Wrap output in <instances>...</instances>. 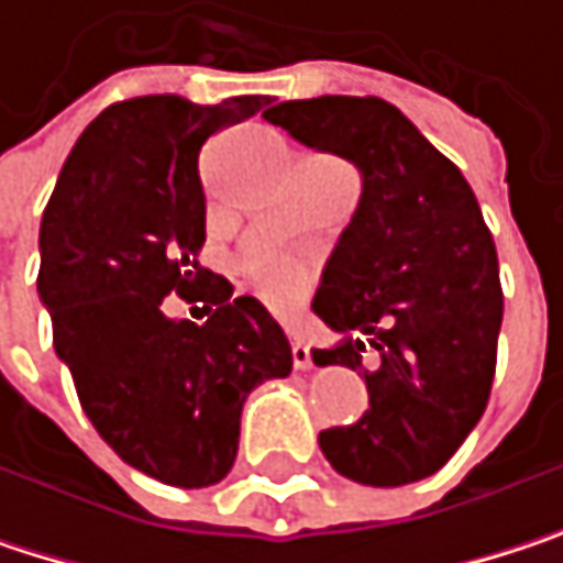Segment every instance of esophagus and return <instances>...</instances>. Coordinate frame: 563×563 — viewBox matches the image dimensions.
<instances>
[{"label": "esophagus", "mask_w": 563, "mask_h": 563, "mask_svg": "<svg viewBox=\"0 0 563 563\" xmlns=\"http://www.w3.org/2000/svg\"><path fill=\"white\" fill-rule=\"evenodd\" d=\"M292 368H299V372H309L312 368V352L299 339H292Z\"/></svg>", "instance_id": "34e87169"}]
</instances>
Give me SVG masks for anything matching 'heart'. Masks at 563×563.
<instances>
[{
  "label": "heart",
  "mask_w": 563,
  "mask_h": 563,
  "mask_svg": "<svg viewBox=\"0 0 563 563\" xmlns=\"http://www.w3.org/2000/svg\"><path fill=\"white\" fill-rule=\"evenodd\" d=\"M244 271L254 292L274 309H292L312 283V264L283 251H267V254L251 257Z\"/></svg>",
  "instance_id": "1"
}]
</instances>
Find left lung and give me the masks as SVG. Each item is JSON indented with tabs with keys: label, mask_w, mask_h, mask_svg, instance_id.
I'll use <instances>...</instances> for the list:
<instances>
[{
	"label": "left lung",
	"mask_w": 563,
	"mask_h": 563,
	"mask_svg": "<svg viewBox=\"0 0 563 563\" xmlns=\"http://www.w3.org/2000/svg\"><path fill=\"white\" fill-rule=\"evenodd\" d=\"M264 117L365 181L312 302L342 342L312 362L358 372L368 410L322 430L319 446L362 486L427 479L479 423L496 378L503 283L479 201L382 97L286 100Z\"/></svg>",
	"instance_id": "8db88e82"
}]
</instances>
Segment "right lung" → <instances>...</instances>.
Instances as JSON below:
<instances>
[{
  "instance_id": "right-lung-1",
  "label": "right lung",
  "mask_w": 563,
  "mask_h": 563,
  "mask_svg": "<svg viewBox=\"0 0 563 563\" xmlns=\"http://www.w3.org/2000/svg\"><path fill=\"white\" fill-rule=\"evenodd\" d=\"M264 103H110L70 150L42 218L38 292L84 413L120 460L181 489L231 473L247 394L292 368L277 319L198 264V153ZM172 291L205 301L209 319L169 320Z\"/></svg>"
}]
</instances>
